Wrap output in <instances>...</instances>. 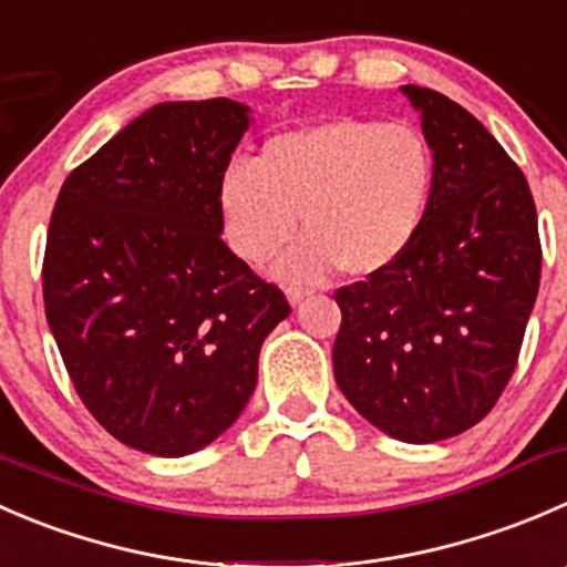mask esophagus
Masks as SVG:
<instances>
[{"instance_id":"34e87169","label":"esophagus","mask_w":567,"mask_h":567,"mask_svg":"<svg viewBox=\"0 0 567 567\" xmlns=\"http://www.w3.org/2000/svg\"><path fill=\"white\" fill-rule=\"evenodd\" d=\"M308 295H311V291H308V289H297V286H291V289H286V297H289L291 306H300V302L306 300Z\"/></svg>"}]
</instances>
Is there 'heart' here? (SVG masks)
Masks as SVG:
<instances>
[{
	"mask_svg": "<svg viewBox=\"0 0 567 567\" xmlns=\"http://www.w3.org/2000/svg\"><path fill=\"white\" fill-rule=\"evenodd\" d=\"M435 156L408 123L330 117L267 140L250 167L231 165L217 187L223 237L243 265H278L291 284L339 267L350 278L391 270L427 220Z\"/></svg>",
	"mask_w": 567,
	"mask_h": 567,
	"instance_id": "heart-1",
	"label": "heart"
}]
</instances>
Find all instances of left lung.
I'll return each mask as SVG.
<instances>
[{"instance_id": "1", "label": "left lung", "mask_w": 567, "mask_h": 567, "mask_svg": "<svg viewBox=\"0 0 567 567\" xmlns=\"http://www.w3.org/2000/svg\"><path fill=\"white\" fill-rule=\"evenodd\" d=\"M422 112L435 189L391 270L336 289L333 374L350 405L405 444L466 433L509 383L540 286L524 173L461 104L402 85Z\"/></svg>"}]
</instances>
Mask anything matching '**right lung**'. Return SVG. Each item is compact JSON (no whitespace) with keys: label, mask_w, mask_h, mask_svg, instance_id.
Segmentation results:
<instances>
[{"label":"right lung","mask_w":567,"mask_h":567,"mask_svg":"<svg viewBox=\"0 0 567 567\" xmlns=\"http://www.w3.org/2000/svg\"><path fill=\"white\" fill-rule=\"evenodd\" d=\"M248 112L151 106L71 171L49 220V328L95 422L137 452L193 455L226 433L291 313L220 239L217 187Z\"/></svg>","instance_id":"obj_1"}]
</instances>
